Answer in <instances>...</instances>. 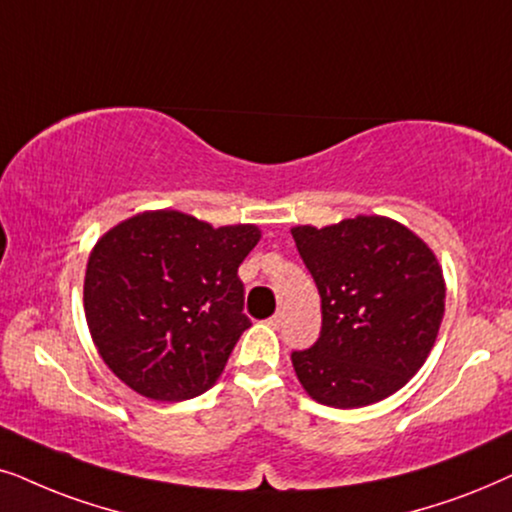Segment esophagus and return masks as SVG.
<instances>
[{"label": "esophagus", "instance_id": "obj_1", "mask_svg": "<svg viewBox=\"0 0 512 512\" xmlns=\"http://www.w3.org/2000/svg\"><path fill=\"white\" fill-rule=\"evenodd\" d=\"M281 323H283V313H281V311L274 313V316L269 318V325H271V327H278Z\"/></svg>", "mask_w": 512, "mask_h": 512}]
</instances>
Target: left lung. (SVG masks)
<instances>
[{"mask_svg":"<svg viewBox=\"0 0 512 512\" xmlns=\"http://www.w3.org/2000/svg\"><path fill=\"white\" fill-rule=\"evenodd\" d=\"M290 231L323 313L318 342L292 353L299 384L339 410L400 391L426 363L445 313L438 257L405 224L381 215Z\"/></svg>","mask_w":512,"mask_h":512,"instance_id":"1","label":"left lung"}]
</instances>
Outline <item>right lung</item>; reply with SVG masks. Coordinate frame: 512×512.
I'll return each instance as SVG.
<instances>
[{
    "label": "right lung",
    "mask_w": 512,
    "mask_h": 512,
    "mask_svg": "<svg viewBox=\"0 0 512 512\" xmlns=\"http://www.w3.org/2000/svg\"><path fill=\"white\" fill-rule=\"evenodd\" d=\"M260 236L255 224L213 227L180 210H145L102 234L84 311L109 370L161 403L206 393L250 327L238 267Z\"/></svg>",
    "instance_id": "add662e5"
}]
</instances>
